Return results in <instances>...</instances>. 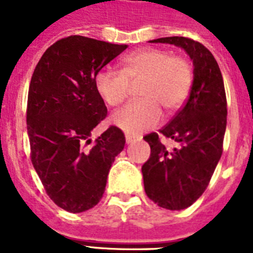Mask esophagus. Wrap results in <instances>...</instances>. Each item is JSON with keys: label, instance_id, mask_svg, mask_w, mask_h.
Here are the masks:
<instances>
[{"label": "esophagus", "instance_id": "esophagus-1", "mask_svg": "<svg viewBox=\"0 0 253 253\" xmlns=\"http://www.w3.org/2000/svg\"><path fill=\"white\" fill-rule=\"evenodd\" d=\"M135 140H136V139H135L134 136H131V135H126V143H127V144H132Z\"/></svg>", "mask_w": 253, "mask_h": 253}]
</instances>
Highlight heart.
Instances as JSON below:
<instances>
[{
  "instance_id": "heart-1",
  "label": "heart",
  "mask_w": 253,
  "mask_h": 253,
  "mask_svg": "<svg viewBox=\"0 0 253 253\" xmlns=\"http://www.w3.org/2000/svg\"><path fill=\"white\" fill-rule=\"evenodd\" d=\"M139 95L111 117L114 126L136 135L156 126L162 109L178 110L188 99L193 83L192 65L181 56H172L162 48H142L123 57L122 69H103L95 75L94 86L103 102L118 106L126 99L130 83L140 81Z\"/></svg>"
}]
</instances>
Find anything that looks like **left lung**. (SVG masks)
<instances>
[{"label":"left lung","mask_w":253,"mask_h":253,"mask_svg":"<svg viewBox=\"0 0 253 253\" xmlns=\"http://www.w3.org/2000/svg\"><path fill=\"white\" fill-rule=\"evenodd\" d=\"M151 43L184 48L194 67L188 101L160 130L177 147L167 150L156 132L143 138L151 147L150 159L142 167L146 194L160 208L182 210L202 196L223 152L227 125L223 77L212 53L200 42L168 37Z\"/></svg>","instance_id":"obj_1"}]
</instances>
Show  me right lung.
<instances>
[{
	"mask_svg": "<svg viewBox=\"0 0 253 253\" xmlns=\"http://www.w3.org/2000/svg\"><path fill=\"white\" fill-rule=\"evenodd\" d=\"M126 48L71 35L45 49L31 77L26 117L31 162L49 198L69 212L98 204L126 143L122 130L110 126L86 148L107 114L95 75Z\"/></svg>",
	"mask_w": 253,
	"mask_h": 253,
	"instance_id": "right-lung-1",
	"label": "right lung"
}]
</instances>
